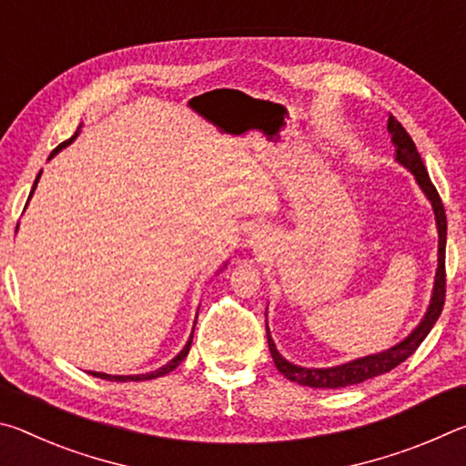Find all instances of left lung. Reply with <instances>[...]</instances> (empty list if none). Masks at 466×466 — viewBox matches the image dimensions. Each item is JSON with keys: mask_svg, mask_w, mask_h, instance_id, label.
Returning a JSON list of instances; mask_svg holds the SVG:
<instances>
[{"mask_svg": "<svg viewBox=\"0 0 466 466\" xmlns=\"http://www.w3.org/2000/svg\"><path fill=\"white\" fill-rule=\"evenodd\" d=\"M389 129L392 144H394V156H397V162L403 164L405 168L413 172V177L417 180V185L421 187V191L425 197L431 201L433 214H436V226H438V271H436V281H433V291H431V299L428 306V312L421 319L420 325L415 327V330L403 341L397 343L390 350L374 353V356H366L353 361H347V364L335 366V368H302L288 361L286 358L279 356L278 347H275L273 339L269 335V327H267V343H269V351L271 358L275 361V368L288 378L291 382H298L302 386H310V389H343V386H351V384H360L364 380H370V378L380 376L384 372H390L392 368H397L399 364L413 356L417 347L421 345V341L431 330V327L436 325V320L440 319L441 309H444V298H446V211L444 205H441L440 195L433 187L431 178L428 175V170L423 167V160L417 147L413 144V139L409 137V133L405 131L403 125H400L394 116H389Z\"/></svg>", "mask_w": 466, "mask_h": 466, "instance_id": "8db88e82", "label": "left lung"}]
</instances>
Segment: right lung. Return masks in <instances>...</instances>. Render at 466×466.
I'll use <instances>...</instances> for the list:
<instances>
[{
    "instance_id": "obj_1",
    "label": "right lung",
    "mask_w": 466,
    "mask_h": 466,
    "mask_svg": "<svg viewBox=\"0 0 466 466\" xmlns=\"http://www.w3.org/2000/svg\"><path fill=\"white\" fill-rule=\"evenodd\" d=\"M76 137H77V133H76V136L69 137V139L63 141V144H59L57 147H55L53 152H51V156H49V160H51V157H53L55 154L61 152L63 147L72 144V141H74ZM38 178H41V175L36 177V180H35V187H33V191H30V197H33V193H35V188H36ZM30 197H28V199H30ZM195 322H197V320H195ZM193 329H195V327H193ZM191 343H193V333H191V337H188V341H187V345L183 347V351H180L175 360H170L167 366L157 368V370H154V372H147V374H136V376H110V374H102V372H90V374H92V376H96V378H102V380H113V382H139V380H154V378H160V376H164V374L172 372V370H175V368L180 364V361H183V360L187 358L188 350H191Z\"/></svg>"
}]
</instances>
